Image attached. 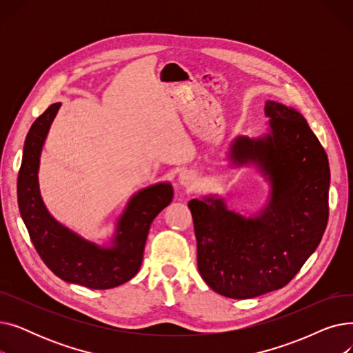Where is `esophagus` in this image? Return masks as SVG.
<instances>
[{
	"instance_id": "esophagus-1",
	"label": "esophagus",
	"mask_w": 353,
	"mask_h": 353,
	"mask_svg": "<svg viewBox=\"0 0 353 353\" xmlns=\"http://www.w3.org/2000/svg\"><path fill=\"white\" fill-rule=\"evenodd\" d=\"M179 181H180L181 186H184V188H193V184L196 181V176L192 172L184 170L179 176Z\"/></svg>"
}]
</instances>
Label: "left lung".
<instances>
[{"label": "left lung", "instance_id": "8db88e82", "mask_svg": "<svg viewBox=\"0 0 353 353\" xmlns=\"http://www.w3.org/2000/svg\"><path fill=\"white\" fill-rule=\"evenodd\" d=\"M270 134L237 137L234 164L256 163L272 184L261 216L228 210L223 199H193L197 268L214 292L250 299L286 286L321 243L329 217V161L303 116L268 101Z\"/></svg>", "mask_w": 353, "mask_h": 353}]
</instances>
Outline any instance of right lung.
Returning <instances> with one entry per match:
<instances>
[{
    "label": "right lung",
    "instance_id": "right-lung-1",
    "mask_svg": "<svg viewBox=\"0 0 353 353\" xmlns=\"http://www.w3.org/2000/svg\"><path fill=\"white\" fill-rule=\"evenodd\" d=\"M60 105L51 104L27 134L17 180L18 208L37 253L55 276L90 289L116 288L139 272L148 229L172 203L173 189L169 183H160L133 196L119 220L114 246L110 249L87 242L60 225L44 206L37 176L41 148Z\"/></svg>",
    "mask_w": 353,
    "mask_h": 353
}]
</instances>
